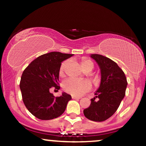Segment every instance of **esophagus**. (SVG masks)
<instances>
[{"mask_svg": "<svg viewBox=\"0 0 146 146\" xmlns=\"http://www.w3.org/2000/svg\"><path fill=\"white\" fill-rule=\"evenodd\" d=\"M72 99H73V100H79V99H80V97L72 96Z\"/></svg>", "mask_w": 146, "mask_h": 146, "instance_id": "esophagus-1", "label": "esophagus"}]
</instances>
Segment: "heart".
Here are the masks:
<instances>
[{
    "label": "heart",
    "mask_w": 146,
    "mask_h": 146,
    "mask_svg": "<svg viewBox=\"0 0 146 146\" xmlns=\"http://www.w3.org/2000/svg\"><path fill=\"white\" fill-rule=\"evenodd\" d=\"M68 63V60H65L60 65L59 69V75L63 77L64 75L65 70ZM81 65L84 71L90 70L94 68V64L88 58H83L81 61ZM91 88V84L87 80H80L74 78H69L65 80L62 84V88L66 93L75 96H80L84 94Z\"/></svg>",
    "instance_id": "b5f03b06"
}]
</instances>
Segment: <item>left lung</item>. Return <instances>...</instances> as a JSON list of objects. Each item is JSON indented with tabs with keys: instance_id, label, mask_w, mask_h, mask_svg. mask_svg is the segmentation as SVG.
Returning <instances> with one entry per match:
<instances>
[{
	"instance_id": "left-lung-1",
	"label": "left lung",
	"mask_w": 146,
	"mask_h": 146,
	"mask_svg": "<svg viewBox=\"0 0 146 146\" xmlns=\"http://www.w3.org/2000/svg\"><path fill=\"white\" fill-rule=\"evenodd\" d=\"M90 57L100 66L101 84L95 98L90 100L89 107L84 110V115L91 121H104L117 111L125 96L128 82L124 72L116 62L102 55L91 54Z\"/></svg>"
}]
</instances>
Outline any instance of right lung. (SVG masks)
<instances>
[{"mask_svg":"<svg viewBox=\"0 0 146 146\" xmlns=\"http://www.w3.org/2000/svg\"><path fill=\"white\" fill-rule=\"evenodd\" d=\"M73 54L51 52L38 57L28 65L21 76L20 88L24 104L35 117L50 120L62 115L71 96L63 93L55 97L51 88L59 90V69L62 62Z\"/></svg>","mask_w":146,"mask_h":146,"instance_id":"add662e5","label":"right lung"}]
</instances>
